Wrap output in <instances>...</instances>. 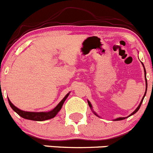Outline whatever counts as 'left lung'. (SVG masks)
I'll list each match as a JSON object with an SVG mask.
<instances>
[{"mask_svg":"<svg viewBox=\"0 0 153 153\" xmlns=\"http://www.w3.org/2000/svg\"><path fill=\"white\" fill-rule=\"evenodd\" d=\"M142 65H143V63H142ZM143 68H144V66H143ZM144 75H145V79H146V89H147V81H146V70H145V68H144ZM146 92H145V94H144V95H143V97L142 98V100H141V101H140V104H139V105L138 106H137V108H136L135 110H134V111H133L132 113H131V114H130L129 116H128L127 117H130V116L131 115H132V114H135L136 112H137V111H138L139 110V108H140V105H141V103H142V102H143V98H144V97H145V95H146ZM88 105L89 106L91 107V108H92V106H91V102H89V101H88ZM95 114H96V113H94ZM97 115V114H96ZM126 117H119V118H117V119H115V120H124V119H126Z\"/></svg>","mask_w":153,"mask_h":153,"instance_id":"obj_1","label":"left lung"}]
</instances>
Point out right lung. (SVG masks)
<instances>
[{"mask_svg": "<svg viewBox=\"0 0 153 153\" xmlns=\"http://www.w3.org/2000/svg\"><path fill=\"white\" fill-rule=\"evenodd\" d=\"M69 93L63 98L62 100L51 111H48V112H31V111H25L20 110L19 108H18L17 107L15 106L11 102H10V100L8 99L9 103L10 105L11 106V108L17 113L19 115H20L21 117H23L25 119H27V120H36V121H43V120H48V119H51L53 117H55L57 114V113L60 111V109L62 108L63 103L65 101V100L67 99V97H68Z\"/></svg>", "mask_w": 153, "mask_h": 153, "instance_id": "obj_1", "label": "right lung"}]
</instances>
